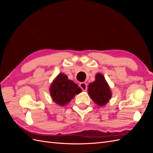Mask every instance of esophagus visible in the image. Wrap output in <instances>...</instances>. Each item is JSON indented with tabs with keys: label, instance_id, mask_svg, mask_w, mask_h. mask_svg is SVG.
Returning <instances> with one entry per match:
<instances>
[{
	"label": "esophagus",
	"instance_id": "34e87169",
	"mask_svg": "<svg viewBox=\"0 0 153 153\" xmlns=\"http://www.w3.org/2000/svg\"><path fill=\"white\" fill-rule=\"evenodd\" d=\"M79 85H80L81 89H82V91H87V85L86 83H85V82H81Z\"/></svg>",
	"mask_w": 153,
	"mask_h": 153
}]
</instances>
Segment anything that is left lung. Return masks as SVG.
Listing matches in <instances>:
<instances>
[{"label":"left lung","instance_id":"1","mask_svg":"<svg viewBox=\"0 0 153 153\" xmlns=\"http://www.w3.org/2000/svg\"><path fill=\"white\" fill-rule=\"evenodd\" d=\"M88 93L94 102L101 106H105L112 97L110 87L104 76L101 73H97L95 81L89 84Z\"/></svg>","mask_w":153,"mask_h":153}]
</instances>
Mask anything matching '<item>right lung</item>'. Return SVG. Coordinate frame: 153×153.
Instances as JSON below:
<instances>
[{
	"instance_id": "right-lung-1",
	"label": "right lung",
	"mask_w": 153,
	"mask_h": 153,
	"mask_svg": "<svg viewBox=\"0 0 153 153\" xmlns=\"http://www.w3.org/2000/svg\"><path fill=\"white\" fill-rule=\"evenodd\" d=\"M82 90L78 85L68 79L67 75L60 73L50 87V93L55 103L60 106L68 104Z\"/></svg>"
}]
</instances>
